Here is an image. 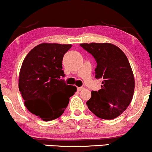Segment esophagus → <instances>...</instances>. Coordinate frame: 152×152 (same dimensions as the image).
Returning a JSON list of instances; mask_svg holds the SVG:
<instances>
[{
    "instance_id": "obj_1",
    "label": "esophagus",
    "mask_w": 152,
    "mask_h": 152,
    "mask_svg": "<svg viewBox=\"0 0 152 152\" xmlns=\"http://www.w3.org/2000/svg\"><path fill=\"white\" fill-rule=\"evenodd\" d=\"M84 89V87H77V90L78 91H81V90H83Z\"/></svg>"
}]
</instances>
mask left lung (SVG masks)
<instances>
[{
  "mask_svg": "<svg viewBox=\"0 0 152 152\" xmlns=\"http://www.w3.org/2000/svg\"><path fill=\"white\" fill-rule=\"evenodd\" d=\"M80 46L97 62L96 79H102L101 90L91 92L87 102L97 117L112 119L128 107L133 97L134 78L127 58L122 50L110 43H83Z\"/></svg>",
  "mask_w": 152,
  "mask_h": 152,
  "instance_id": "obj_1",
  "label": "left lung"
}]
</instances>
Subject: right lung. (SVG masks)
I'll list each match as a JSON object with an SVG mask.
<instances>
[{"mask_svg": "<svg viewBox=\"0 0 152 152\" xmlns=\"http://www.w3.org/2000/svg\"><path fill=\"white\" fill-rule=\"evenodd\" d=\"M71 45L42 43L29 52L19 75V90L26 107L44 121L58 118L68 105L76 87L67 85L62 70L63 56Z\"/></svg>", "mask_w": 152, "mask_h": 152, "instance_id": "obj_1", "label": "right lung"}]
</instances>
